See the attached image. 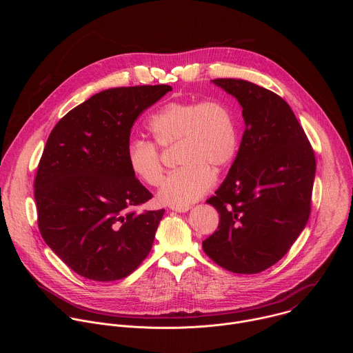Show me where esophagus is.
<instances>
[{
	"label": "esophagus",
	"mask_w": 353,
	"mask_h": 353,
	"mask_svg": "<svg viewBox=\"0 0 353 353\" xmlns=\"http://www.w3.org/2000/svg\"><path fill=\"white\" fill-rule=\"evenodd\" d=\"M170 210H172V211H176V212H187V211L190 210V207H188V205H185V207H176V205H172Z\"/></svg>",
	"instance_id": "obj_1"
}]
</instances>
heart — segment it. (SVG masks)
Wrapping results in <instances>:
<instances>
[{"label": "heart", "mask_w": 353, "mask_h": 353, "mask_svg": "<svg viewBox=\"0 0 353 353\" xmlns=\"http://www.w3.org/2000/svg\"><path fill=\"white\" fill-rule=\"evenodd\" d=\"M154 142L132 139L127 163L132 174L149 185H159L163 165L157 145L177 143L181 165L163 181L158 198L162 204L185 207L207 194L221 172L237 152V124L233 112L221 99L176 100L162 106L148 121Z\"/></svg>", "instance_id": "obj_1"}]
</instances>
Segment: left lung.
Segmentation results:
<instances>
[{"label": "left lung", "mask_w": 353, "mask_h": 353, "mask_svg": "<svg viewBox=\"0 0 353 353\" xmlns=\"http://www.w3.org/2000/svg\"><path fill=\"white\" fill-rule=\"evenodd\" d=\"M212 82L237 99L245 130L226 179L207 199L219 226L203 248L228 271L259 274L288 253L309 221L314 150L281 96L243 79Z\"/></svg>", "instance_id": "1"}]
</instances>
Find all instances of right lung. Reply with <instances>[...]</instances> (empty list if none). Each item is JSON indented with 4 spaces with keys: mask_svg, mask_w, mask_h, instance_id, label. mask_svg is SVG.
Wrapping results in <instances>:
<instances>
[{
    "mask_svg": "<svg viewBox=\"0 0 353 353\" xmlns=\"http://www.w3.org/2000/svg\"><path fill=\"white\" fill-rule=\"evenodd\" d=\"M172 86L99 92L50 132L34 177L46 244L78 275L110 282L146 259L165 210L137 214L152 198L127 163L131 128Z\"/></svg>",
    "mask_w": 353,
    "mask_h": 353,
    "instance_id": "obj_1",
    "label": "right lung"
}]
</instances>
